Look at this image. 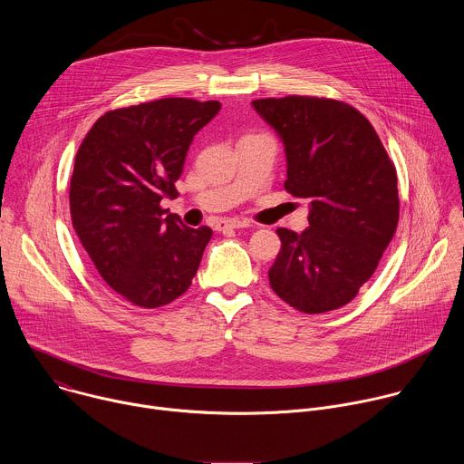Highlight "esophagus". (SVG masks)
<instances>
[{
  "mask_svg": "<svg viewBox=\"0 0 464 464\" xmlns=\"http://www.w3.org/2000/svg\"><path fill=\"white\" fill-rule=\"evenodd\" d=\"M249 224L247 222H242V220H237V218H229V220H220L217 224V229L218 231H226V229H240V227H247Z\"/></svg>",
  "mask_w": 464,
  "mask_h": 464,
  "instance_id": "34e87169",
  "label": "esophagus"
}]
</instances>
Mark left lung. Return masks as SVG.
<instances>
[{
	"instance_id": "8db88e82",
	"label": "left lung",
	"mask_w": 464,
	"mask_h": 464,
	"mask_svg": "<svg viewBox=\"0 0 464 464\" xmlns=\"http://www.w3.org/2000/svg\"><path fill=\"white\" fill-rule=\"evenodd\" d=\"M251 104L285 143V188L310 200L301 235L277 229L270 285L304 314L342 308L371 279L399 224L394 163L369 119L347 102L288 95Z\"/></svg>"
}]
</instances>
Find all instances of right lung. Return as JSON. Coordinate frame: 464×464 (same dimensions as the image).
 <instances>
[{"label": "right lung", "instance_id": "add662e5", "mask_svg": "<svg viewBox=\"0 0 464 464\" xmlns=\"http://www.w3.org/2000/svg\"><path fill=\"white\" fill-rule=\"evenodd\" d=\"M218 110L183 97L110 110L79 147L72 222L101 277L131 304L172 303L200 266L211 227L183 226L161 200L178 194L192 138Z\"/></svg>", "mask_w": 464, "mask_h": 464}]
</instances>
